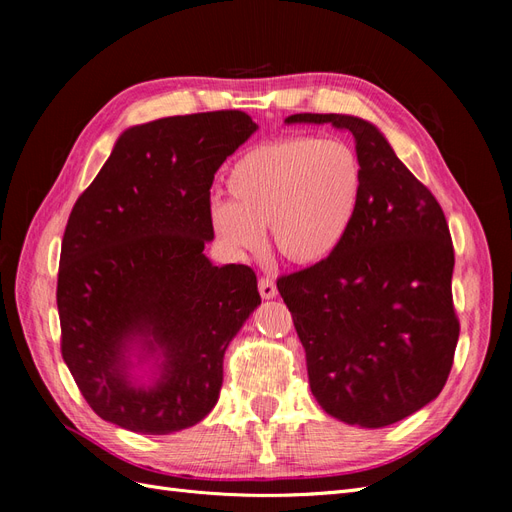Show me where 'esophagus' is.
<instances>
[{"label": "esophagus", "mask_w": 512, "mask_h": 512, "mask_svg": "<svg viewBox=\"0 0 512 512\" xmlns=\"http://www.w3.org/2000/svg\"><path fill=\"white\" fill-rule=\"evenodd\" d=\"M258 290H260V297L262 299H273L277 294V286L271 280V277H260L258 280Z\"/></svg>", "instance_id": "obj_1"}]
</instances>
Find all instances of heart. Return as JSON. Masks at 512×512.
Masks as SVG:
<instances>
[{
	"mask_svg": "<svg viewBox=\"0 0 512 512\" xmlns=\"http://www.w3.org/2000/svg\"><path fill=\"white\" fill-rule=\"evenodd\" d=\"M228 203L209 211L213 235L228 252L247 256L265 247L292 265H318L344 245L363 192V166L339 138L286 136L260 143L232 162Z\"/></svg>",
	"mask_w": 512,
	"mask_h": 512,
	"instance_id": "b5f03b06",
	"label": "heart"
}]
</instances>
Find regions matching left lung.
<instances>
[{"label":"left lung","mask_w":512,"mask_h":512,"mask_svg":"<svg viewBox=\"0 0 512 512\" xmlns=\"http://www.w3.org/2000/svg\"><path fill=\"white\" fill-rule=\"evenodd\" d=\"M354 136L363 192L344 245L277 280L305 348L309 389L348 425H393L436 399L459 339L444 211L382 132L352 115L297 113Z\"/></svg>","instance_id":"obj_1"}]
</instances>
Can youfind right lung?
<instances>
[{"label": "right lung", "instance_id": "obj_1", "mask_svg": "<svg viewBox=\"0 0 512 512\" xmlns=\"http://www.w3.org/2000/svg\"><path fill=\"white\" fill-rule=\"evenodd\" d=\"M243 111L166 117L119 136L61 241V356L100 418L134 433L188 429L218 404L224 352L260 305L247 265L205 256L213 175L256 132ZM136 345L159 359L129 380Z\"/></svg>", "mask_w": 512, "mask_h": 512}]
</instances>
